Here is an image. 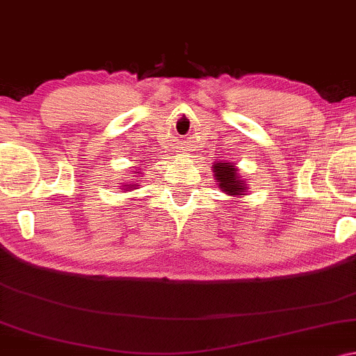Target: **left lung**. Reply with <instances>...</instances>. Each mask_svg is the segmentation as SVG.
Here are the masks:
<instances>
[{"label":"left lung","mask_w":356,"mask_h":356,"mask_svg":"<svg viewBox=\"0 0 356 356\" xmlns=\"http://www.w3.org/2000/svg\"><path fill=\"white\" fill-rule=\"evenodd\" d=\"M213 172H215V177L224 193L231 195H243L245 184L238 179L235 165H232V163L220 162L213 165Z\"/></svg>","instance_id":"left-lung-1"}]
</instances>
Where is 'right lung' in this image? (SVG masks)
Instances as JSON below:
<instances>
[{"mask_svg": "<svg viewBox=\"0 0 356 356\" xmlns=\"http://www.w3.org/2000/svg\"><path fill=\"white\" fill-rule=\"evenodd\" d=\"M125 188H130V184H125Z\"/></svg>", "mask_w": 356, "mask_h": 356, "instance_id": "right-lung-1", "label": "right lung"}]
</instances>
